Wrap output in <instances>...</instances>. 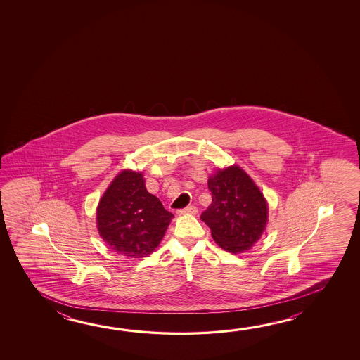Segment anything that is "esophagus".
<instances>
[{"mask_svg":"<svg viewBox=\"0 0 360 360\" xmlns=\"http://www.w3.org/2000/svg\"><path fill=\"white\" fill-rule=\"evenodd\" d=\"M197 212H198V210H197L195 206H188V207L181 208V210H178L177 211L178 214H195Z\"/></svg>","mask_w":360,"mask_h":360,"instance_id":"1","label":"esophagus"}]
</instances>
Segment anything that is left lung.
Here are the masks:
<instances>
[{
  "mask_svg": "<svg viewBox=\"0 0 360 360\" xmlns=\"http://www.w3.org/2000/svg\"><path fill=\"white\" fill-rule=\"evenodd\" d=\"M212 202L201 214L214 241L229 252H244L257 243L268 221L264 197L238 165L208 178Z\"/></svg>",
  "mask_w": 360,
  "mask_h": 360,
  "instance_id": "obj_1",
  "label": "left lung"
}]
</instances>
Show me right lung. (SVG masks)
I'll return each mask as SVG.
<instances>
[{
	"label": "right lung",
	"mask_w": 360,
	"mask_h": 360,
	"mask_svg": "<svg viewBox=\"0 0 360 360\" xmlns=\"http://www.w3.org/2000/svg\"><path fill=\"white\" fill-rule=\"evenodd\" d=\"M173 214L149 193L141 173L121 172L97 207V227L114 252L146 257L158 246Z\"/></svg>",
	"instance_id": "right-lung-1"
}]
</instances>
